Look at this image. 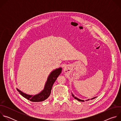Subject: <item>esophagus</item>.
<instances>
[{
  "mask_svg": "<svg viewBox=\"0 0 121 121\" xmlns=\"http://www.w3.org/2000/svg\"><path fill=\"white\" fill-rule=\"evenodd\" d=\"M64 72H65V73L67 71V69H66L65 67V68H64Z\"/></svg>",
  "mask_w": 121,
  "mask_h": 121,
  "instance_id": "1",
  "label": "esophagus"
}]
</instances>
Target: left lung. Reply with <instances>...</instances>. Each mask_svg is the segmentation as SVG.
<instances>
[{"mask_svg":"<svg viewBox=\"0 0 121 121\" xmlns=\"http://www.w3.org/2000/svg\"><path fill=\"white\" fill-rule=\"evenodd\" d=\"M72 96L75 99H77L78 100V101H82V102H84V100H81V99H78V98H77V97H75L74 96V95L73 94H72ZM95 98H96V97H94V98H92V99H95ZM90 100L89 99H88V100H86V101L87 100Z\"/></svg>","mask_w":121,"mask_h":121,"instance_id":"8db88e82","label":"left lung"}]
</instances>
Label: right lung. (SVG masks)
<instances>
[{"label": "right lung", "instance_id": "1", "mask_svg": "<svg viewBox=\"0 0 121 121\" xmlns=\"http://www.w3.org/2000/svg\"><path fill=\"white\" fill-rule=\"evenodd\" d=\"M62 69V68L60 67L56 69V70H54L51 73L47 78L43 90L38 94L34 96L30 95L22 92L18 89H17V90L19 92L20 94L22 95L23 97L31 101L41 102L44 101L49 97L51 92L52 89L53 85L56 80L57 77L61 74Z\"/></svg>", "mask_w": 121, "mask_h": 121}]
</instances>
